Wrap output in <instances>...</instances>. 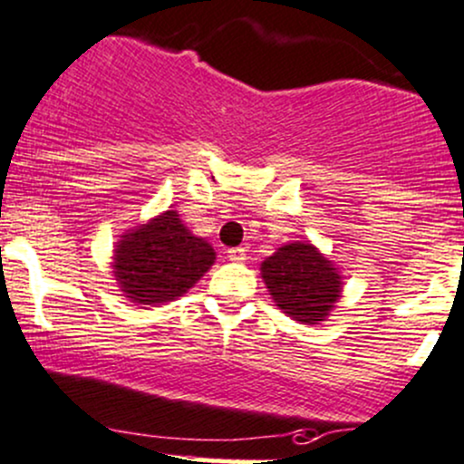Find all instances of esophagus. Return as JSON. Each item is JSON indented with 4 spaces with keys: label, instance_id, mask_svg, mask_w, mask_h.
I'll use <instances>...</instances> for the list:
<instances>
[{
    "label": "esophagus",
    "instance_id": "1",
    "mask_svg": "<svg viewBox=\"0 0 464 464\" xmlns=\"http://www.w3.org/2000/svg\"><path fill=\"white\" fill-rule=\"evenodd\" d=\"M227 256H230V261H234V264H241V261H246V247H230Z\"/></svg>",
    "mask_w": 464,
    "mask_h": 464
}]
</instances>
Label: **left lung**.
Here are the masks:
<instances>
[{"label": "left lung", "mask_w": 464, "mask_h": 464, "mask_svg": "<svg viewBox=\"0 0 464 464\" xmlns=\"http://www.w3.org/2000/svg\"><path fill=\"white\" fill-rule=\"evenodd\" d=\"M261 276L275 304L308 326L324 322L342 297L339 270L308 241L281 246L261 264Z\"/></svg>", "instance_id": "1"}]
</instances>
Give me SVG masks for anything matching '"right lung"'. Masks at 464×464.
<instances>
[{
  "mask_svg": "<svg viewBox=\"0 0 464 464\" xmlns=\"http://www.w3.org/2000/svg\"><path fill=\"white\" fill-rule=\"evenodd\" d=\"M217 259L205 238L194 237L176 209L127 230L113 250V276L129 302L159 305L183 297Z\"/></svg>",
  "mask_w": 464,
  "mask_h": 464,
  "instance_id": "right-lung-1",
  "label": "right lung"
}]
</instances>
